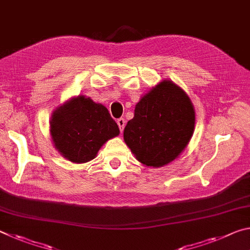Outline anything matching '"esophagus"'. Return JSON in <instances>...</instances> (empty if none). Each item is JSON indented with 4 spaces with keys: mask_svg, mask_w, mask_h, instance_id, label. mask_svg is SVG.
<instances>
[{
    "mask_svg": "<svg viewBox=\"0 0 250 250\" xmlns=\"http://www.w3.org/2000/svg\"><path fill=\"white\" fill-rule=\"evenodd\" d=\"M117 124H118V125H119L120 131H124L125 125V120L124 119V118H120V119H118Z\"/></svg>",
    "mask_w": 250,
    "mask_h": 250,
    "instance_id": "1",
    "label": "esophagus"
}]
</instances>
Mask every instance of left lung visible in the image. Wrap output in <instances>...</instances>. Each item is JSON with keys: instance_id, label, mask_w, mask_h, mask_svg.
<instances>
[{"instance_id": "obj_1", "label": "left lung", "mask_w": 250, "mask_h": 250, "mask_svg": "<svg viewBox=\"0 0 250 250\" xmlns=\"http://www.w3.org/2000/svg\"><path fill=\"white\" fill-rule=\"evenodd\" d=\"M194 129L195 110L189 97L179 84L163 79L135 104L124 139L143 166L162 167L186 149Z\"/></svg>"}]
</instances>
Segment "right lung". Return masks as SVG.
Wrapping results in <instances>:
<instances>
[{
  "instance_id": "1",
  "label": "right lung",
  "mask_w": 250,
  "mask_h": 250,
  "mask_svg": "<svg viewBox=\"0 0 250 250\" xmlns=\"http://www.w3.org/2000/svg\"><path fill=\"white\" fill-rule=\"evenodd\" d=\"M49 133L62 158L86 163L96 158L105 142L119 135L120 130L104 104L79 95L54 110Z\"/></svg>"
}]
</instances>
